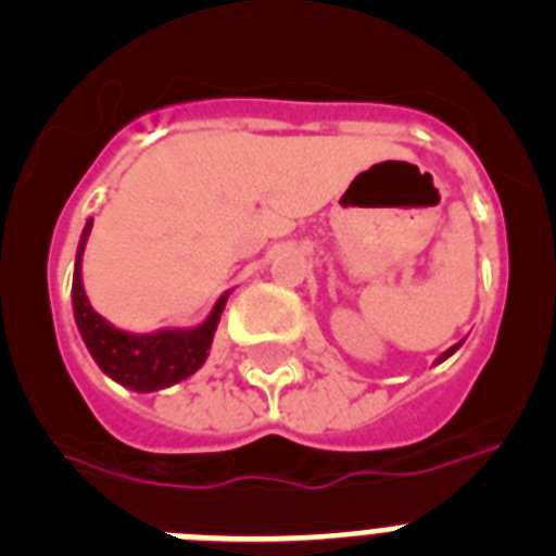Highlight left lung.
Wrapping results in <instances>:
<instances>
[{
	"label": "left lung",
	"instance_id": "1",
	"mask_svg": "<svg viewBox=\"0 0 556 556\" xmlns=\"http://www.w3.org/2000/svg\"><path fill=\"white\" fill-rule=\"evenodd\" d=\"M462 342H465V339H462ZM462 342H456V345H451V348H448V351H445V353H443V356L437 358V365H440V362H445V358H448V356H451V353H456V351H459V348H462Z\"/></svg>",
	"mask_w": 556,
	"mask_h": 556
}]
</instances>
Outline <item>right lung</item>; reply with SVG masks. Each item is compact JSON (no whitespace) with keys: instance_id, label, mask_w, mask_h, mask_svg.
Instances as JSON below:
<instances>
[{"instance_id":"add662e5","label":"right lung","mask_w":556,"mask_h":556,"mask_svg":"<svg viewBox=\"0 0 556 556\" xmlns=\"http://www.w3.org/2000/svg\"><path fill=\"white\" fill-rule=\"evenodd\" d=\"M94 219H88L80 233L75 255V278H72V308L75 323L86 342L88 353L108 378L132 392H159L178 384L191 372H198L208 358L214 331L219 326V314L228 303V292L214 303L211 314L200 326L191 328H159L150 333H130L94 312L83 289V250Z\"/></svg>"}]
</instances>
